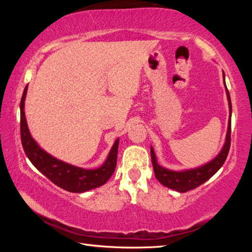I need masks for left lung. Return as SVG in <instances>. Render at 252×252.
<instances>
[{
  "mask_svg": "<svg viewBox=\"0 0 252 252\" xmlns=\"http://www.w3.org/2000/svg\"><path fill=\"white\" fill-rule=\"evenodd\" d=\"M225 92H227V97L229 101L230 119L228 122V131L227 135H225V142L222 149H221V151L219 152V155L217 156L215 159H212L210 162L201 165V167L189 170H182V171H173V170H169L161 167V165L158 163L156 153L153 151V148L151 147V160L153 170H155L156 178L161 185L170 188V189L176 190L178 192H187V191L195 189L197 187L201 186L202 183L206 182L208 179H210L213 174L222 167V164L224 163V161L228 157L230 142H231V138H230V136H231V100H230V94L227 89V85H225Z\"/></svg>",
  "mask_w": 252,
  "mask_h": 252,
  "instance_id": "8db88e82",
  "label": "left lung"
}]
</instances>
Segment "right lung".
I'll return each mask as SVG.
<instances>
[{"instance_id":"add662e5","label":"right lung","mask_w":252,"mask_h":252,"mask_svg":"<svg viewBox=\"0 0 252 252\" xmlns=\"http://www.w3.org/2000/svg\"><path fill=\"white\" fill-rule=\"evenodd\" d=\"M27 91L28 87L24 89L20 103L21 141H22L25 155L34 167L41 173H43L54 185L66 191H70V192H85V191L103 186L112 176L117 167L119 139L114 142L104 163L97 169H83L58 160L57 158L50 156L48 152H45L43 149L37 146L35 140L30 133L24 113V101L27 96Z\"/></svg>"}]
</instances>
